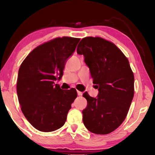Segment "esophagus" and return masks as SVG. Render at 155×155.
Returning <instances> with one entry per match:
<instances>
[{"label": "esophagus", "instance_id": "esophagus-1", "mask_svg": "<svg viewBox=\"0 0 155 155\" xmlns=\"http://www.w3.org/2000/svg\"><path fill=\"white\" fill-rule=\"evenodd\" d=\"M77 94H78V96H81L82 95H83V93L79 91H77Z\"/></svg>", "mask_w": 155, "mask_h": 155}]
</instances>
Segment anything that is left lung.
<instances>
[{
  "label": "left lung",
  "mask_w": 155,
  "mask_h": 155,
  "mask_svg": "<svg viewBox=\"0 0 155 155\" xmlns=\"http://www.w3.org/2000/svg\"><path fill=\"white\" fill-rule=\"evenodd\" d=\"M77 54L84 56L99 93H83L87 105L83 121L88 130L107 134L125 120L134 97V77L128 60L119 48L101 38L87 37L78 44Z\"/></svg>",
  "instance_id": "obj_1"
}]
</instances>
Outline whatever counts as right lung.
<instances>
[{
	"instance_id": "add662e5",
	"label": "right lung",
	"mask_w": 155,
	"mask_h": 155,
	"mask_svg": "<svg viewBox=\"0 0 155 155\" xmlns=\"http://www.w3.org/2000/svg\"><path fill=\"white\" fill-rule=\"evenodd\" d=\"M79 41L69 37L52 39L31 51L20 66L17 92L21 111L39 131L61 128L77 98L75 89L62 90L54 81L61 79L66 61Z\"/></svg>"
}]
</instances>
